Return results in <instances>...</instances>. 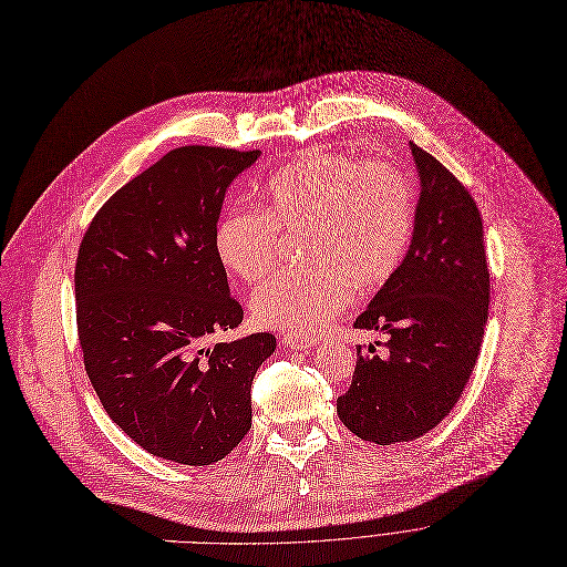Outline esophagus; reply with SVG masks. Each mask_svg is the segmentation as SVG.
I'll return each mask as SVG.
<instances>
[{
  "instance_id": "1",
  "label": "esophagus",
  "mask_w": 567,
  "mask_h": 567,
  "mask_svg": "<svg viewBox=\"0 0 567 567\" xmlns=\"http://www.w3.org/2000/svg\"><path fill=\"white\" fill-rule=\"evenodd\" d=\"M282 346L289 350H312L317 341L312 337H302V334H285Z\"/></svg>"
}]
</instances>
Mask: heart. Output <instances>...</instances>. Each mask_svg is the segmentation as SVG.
Wrapping results in <instances>:
<instances>
[{"mask_svg": "<svg viewBox=\"0 0 567 567\" xmlns=\"http://www.w3.org/2000/svg\"><path fill=\"white\" fill-rule=\"evenodd\" d=\"M416 226V192L389 161L362 163L317 151L276 172L260 208H233L215 230L221 265L260 280L278 260L285 235L307 233L310 271L276 274L250 296L255 321L300 334L330 323L354 289L382 287L402 265Z\"/></svg>", "mask_w": 567, "mask_h": 567, "instance_id": "obj_1", "label": "heart"}]
</instances>
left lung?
<instances>
[{"label":"left lung","mask_w":567,"mask_h":567,"mask_svg":"<svg viewBox=\"0 0 567 567\" xmlns=\"http://www.w3.org/2000/svg\"><path fill=\"white\" fill-rule=\"evenodd\" d=\"M409 148L421 178L414 237L354 321L389 337L386 357L359 348L337 400L341 423L378 445L414 441L450 414L477 364L491 302L477 203L427 151Z\"/></svg>","instance_id":"1"}]
</instances>
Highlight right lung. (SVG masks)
<instances>
[{
  "label": "right lung",
  "mask_w": 567,
  "mask_h": 567,
  "mask_svg": "<svg viewBox=\"0 0 567 567\" xmlns=\"http://www.w3.org/2000/svg\"><path fill=\"white\" fill-rule=\"evenodd\" d=\"M260 151L181 146L115 192L79 248L76 326L106 414L153 456L210 466L250 430V384L276 337L235 330L215 230L230 183Z\"/></svg>",
  "instance_id": "right-lung-1"
}]
</instances>
